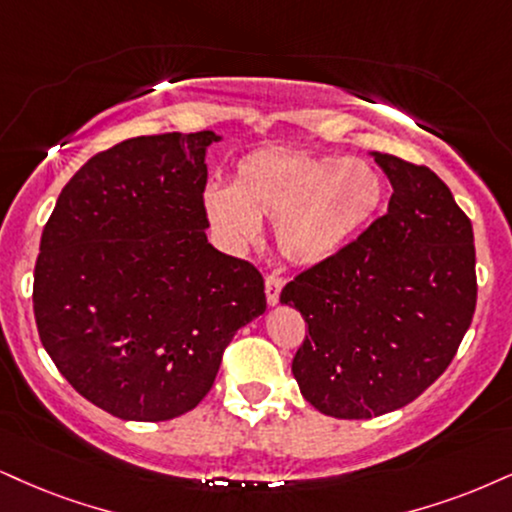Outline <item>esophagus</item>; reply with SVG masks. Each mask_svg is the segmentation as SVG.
Returning <instances> with one entry per match:
<instances>
[{
  "instance_id": "34e87169",
  "label": "esophagus",
  "mask_w": 512,
  "mask_h": 512,
  "mask_svg": "<svg viewBox=\"0 0 512 512\" xmlns=\"http://www.w3.org/2000/svg\"><path fill=\"white\" fill-rule=\"evenodd\" d=\"M285 287V280L280 275H268L266 277V299L270 306H275L280 301V292Z\"/></svg>"
}]
</instances>
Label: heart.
I'll return each instance as SVG.
<instances>
[{"mask_svg": "<svg viewBox=\"0 0 512 512\" xmlns=\"http://www.w3.org/2000/svg\"><path fill=\"white\" fill-rule=\"evenodd\" d=\"M382 194L380 173L363 159L266 149L239 161L232 187H208L204 206L213 227L237 246L256 242L261 218L275 220L282 254L311 266L370 223Z\"/></svg>", "mask_w": 512, "mask_h": 512, "instance_id": "1", "label": "heart"}]
</instances>
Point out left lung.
I'll return each instance as SVG.
<instances>
[{"instance_id":"8db88e82","label":"left lung","mask_w":512,"mask_h":512,"mask_svg":"<svg viewBox=\"0 0 512 512\" xmlns=\"http://www.w3.org/2000/svg\"><path fill=\"white\" fill-rule=\"evenodd\" d=\"M387 213L299 273L280 301L306 320L292 372L320 413L368 420L415 401L449 368L477 306L475 235L427 166L375 154Z\"/></svg>"}]
</instances>
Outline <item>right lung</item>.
Here are the masks:
<instances>
[{"label": "right lung", "mask_w": 512, "mask_h": 512, "mask_svg": "<svg viewBox=\"0 0 512 512\" xmlns=\"http://www.w3.org/2000/svg\"><path fill=\"white\" fill-rule=\"evenodd\" d=\"M211 130L132 137L61 189L42 230L33 311L68 384L121 420L161 422L211 391L266 285L206 239Z\"/></svg>", "instance_id": "1"}]
</instances>
